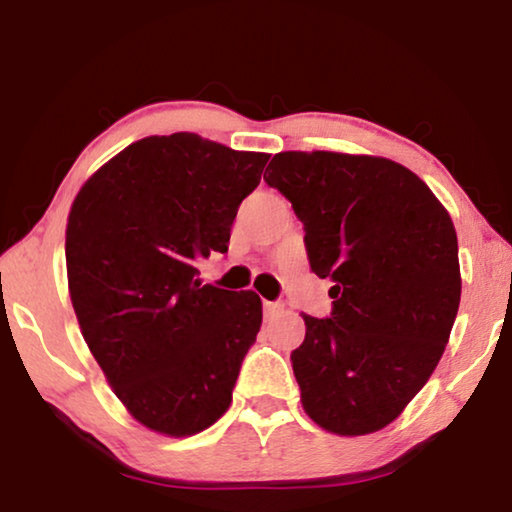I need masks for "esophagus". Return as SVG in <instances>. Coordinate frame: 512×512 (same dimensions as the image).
<instances>
[{
	"instance_id": "34e87169",
	"label": "esophagus",
	"mask_w": 512,
	"mask_h": 512,
	"mask_svg": "<svg viewBox=\"0 0 512 512\" xmlns=\"http://www.w3.org/2000/svg\"><path fill=\"white\" fill-rule=\"evenodd\" d=\"M265 319H275L279 314H284V303H263Z\"/></svg>"
}]
</instances>
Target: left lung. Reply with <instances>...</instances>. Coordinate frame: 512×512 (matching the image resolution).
Masks as SVG:
<instances>
[{"label":"left lung","instance_id":"8db88e82","mask_svg":"<svg viewBox=\"0 0 512 512\" xmlns=\"http://www.w3.org/2000/svg\"><path fill=\"white\" fill-rule=\"evenodd\" d=\"M305 226L312 272L331 279V319L303 314L293 349L303 410L338 436L389 426L429 382L461 300L457 230L401 163L282 151L265 170Z\"/></svg>","mask_w":512,"mask_h":512}]
</instances>
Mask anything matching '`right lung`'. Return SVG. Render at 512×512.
Wrapping results in <instances>:
<instances>
[{
    "mask_svg": "<svg viewBox=\"0 0 512 512\" xmlns=\"http://www.w3.org/2000/svg\"><path fill=\"white\" fill-rule=\"evenodd\" d=\"M268 158L195 132L153 135L76 193L69 298L109 387L146 429L186 438L230 408L263 305L254 291L202 284L195 263L226 254L237 207Z\"/></svg>",
    "mask_w": 512,
    "mask_h": 512,
    "instance_id": "1",
    "label": "right lung"
}]
</instances>
